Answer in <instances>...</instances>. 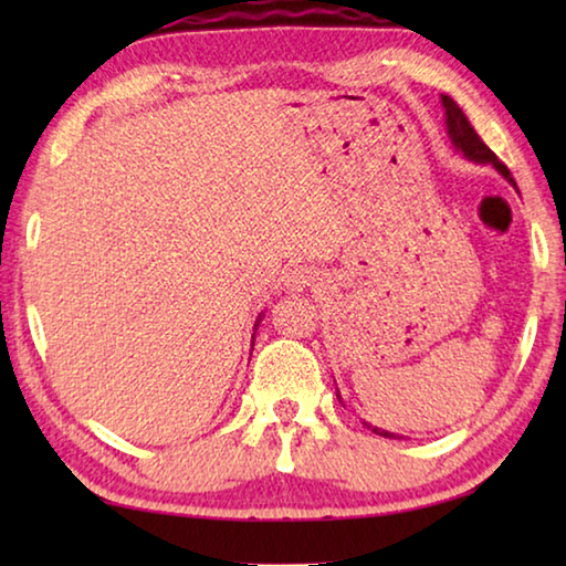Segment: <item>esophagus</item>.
Wrapping results in <instances>:
<instances>
[{"label": "esophagus", "mask_w": 566, "mask_h": 566, "mask_svg": "<svg viewBox=\"0 0 566 566\" xmlns=\"http://www.w3.org/2000/svg\"><path fill=\"white\" fill-rule=\"evenodd\" d=\"M314 280H317V272H314L312 266L296 264V266H292V270L284 272L282 282L286 286V292H302V290H306V286H312Z\"/></svg>", "instance_id": "obj_1"}]
</instances>
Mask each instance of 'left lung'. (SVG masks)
Here are the masks:
<instances>
[{"instance_id":"8db88e82","label":"left lung","mask_w":566,"mask_h":566,"mask_svg":"<svg viewBox=\"0 0 566 566\" xmlns=\"http://www.w3.org/2000/svg\"><path fill=\"white\" fill-rule=\"evenodd\" d=\"M442 107H444V124H447V134H449V142H452V147L457 151H462V155L469 161H474V165H490V167H494L516 189V181L512 177V171L506 169L500 159H496L494 151L486 147L482 139H479V134L474 132L472 124H469L467 114L459 109V104L452 97H447V94H442ZM516 191H520V189H516ZM337 397L342 401L339 389H337ZM367 427H371V424H367ZM371 432L379 434V437L399 439L395 432H387V429H379V427H371Z\"/></svg>"}]
</instances>
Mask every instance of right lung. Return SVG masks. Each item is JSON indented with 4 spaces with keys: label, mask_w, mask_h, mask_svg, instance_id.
<instances>
[{
    "label": "right lung",
    "mask_w": 566,
    "mask_h": 566,
    "mask_svg": "<svg viewBox=\"0 0 566 566\" xmlns=\"http://www.w3.org/2000/svg\"><path fill=\"white\" fill-rule=\"evenodd\" d=\"M260 322H262V314H260V317H256V324H254V327H260ZM254 339V337H252ZM252 347H254V344H252Z\"/></svg>",
    "instance_id": "right-lung-1"
}]
</instances>
